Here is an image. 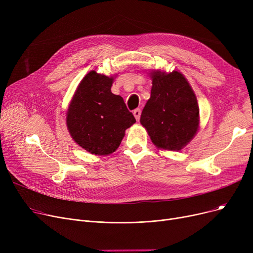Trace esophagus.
<instances>
[{
  "instance_id": "34e87169",
  "label": "esophagus",
  "mask_w": 253,
  "mask_h": 253,
  "mask_svg": "<svg viewBox=\"0 0 253 253\" xmlns=\"http://www.w3.org/2000/svg\"><path fill=\"white\" fill-rule=\"evenodd\" d=\"M140 114H141V111H140V109H135V110L133 111V115H134V117H135V119L137 120V121H139Z\"/></svg>"
}]
</instances>
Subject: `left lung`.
I'll return each mask as SVG.
<instances>
[{"label": "left lung", "mask_w": 253, "mask_h": 253, "mask_svg": "<svg viewBox=\"0 0 253 253\" xmlns=\"http://www.w3.org/2000/svg\"><path fill=\"white\" fill-rule=\"evenodd\" d=\"M151 97L142 110L141 125L158 148L179 151L196 134L199 106L187 79L178 72L152 74Z\"/></svg>", "instance_id": "left-lung-1"}]
</instances>
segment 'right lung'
Returning <instances> with one entry per match:
<instances>
[{"label": "right lung", "instance_id": "obj_1", "mask_svg": "<svg viewBox=\"0 0 253 253\" xmlns=\"http://www.w3.org/2000/svg\"><path fill=\"white\" fill-rule=\"evenodd\" d=\"M112 78L92 71L80 83L70 104L66 117L70 133L91 154L115 152L125 130L136 122L123 98L112 93Z\"/></svg>", "mask_w": 253, "mask_h": 253}]
</instances>
